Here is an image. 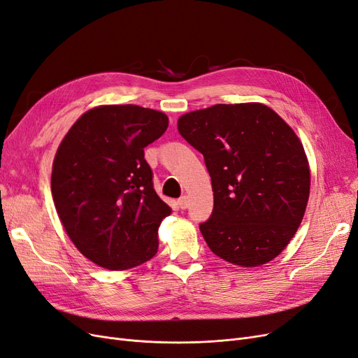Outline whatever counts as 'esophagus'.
<instances>
[{
	"label": "esophagus",
	"mask_w": 358,
	"mask_h": 358,
	"mask_svg": "<svg viewBox=\"0 0 358 358\" xmlns=\"http://www.w3.org/2000/svg\"><path fill=\"white\" fill-rule=\"evenodd\" d=\"M189 203H190V199L187 196H182L181 199H178V206L181 208V209H186L187 206H189Z\"/></svg>",
	"instance_id": "1"
}]
</instances>
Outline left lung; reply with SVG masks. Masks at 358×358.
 I'll list each match as a JSON object with an SVG mask.
<instances>
[{
    "label": "left lung",
    "instance_id": "left-lung-1",
    "mask_svg": "<svg viewBox=\"0 0 358 358\" xmlns=\"http://www.w3.org/2000/svg\"><path fill=\"white\" fill-rule=\"evenodd\" d=\"M177 125L203 155L213 182V215L199 226L209 249L241 267L280 255L310 197V165L295 131L262 103L215 104Z\"/></svg>",
    "mask_w": 358,
    "mask_h": 358
}]
</instances>
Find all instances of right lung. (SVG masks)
I'll return each instance as SVG.
<instances>
[{
    "instance_id": "right-lung-1",
    "label": "right lung",
    "mask_w": 358,
    "mask_h": 358,
    "mask_svg": "<svg viewBox=\"0 0 358 358\" xmlns=\"http://www.w3.org/2000/svg\"><path fill=\"white\" fill-rule=\"evenodd\" d=\"M168 122L141 106L103 104L79 116L59 145L52 201L72 243L99 267L134 268L157 252L171 208L153 189L144 148Z\"/></svg>"
}]
</instances>
